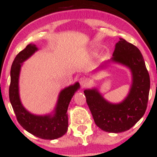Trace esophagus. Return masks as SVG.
<instances>
[{
  "label": "esophagus",
  "mask_w": 157,
  "mask_h": 157,
  "mask_svg": "<svg viewBox=\"0 0 157 157\" xmlns=\"http://www.w3.org/2000/svg\"><path fill=\"white\" fill-rule=\"evenodd\" d=\"M79 83H80L81 87H82V88H84V87L87 85V83H88V81H87L86 78H81L79 79Z\"/></svg>",
  "instance_id": "esophagus-1"
}]
</instances>
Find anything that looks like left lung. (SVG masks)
I'll use <instances>...</instances> for the list:
<instances>
[{"label": "left lung", "instance_id": "obj_1", "mask_svg": "<svg viewBox=\"0 0 157 157\" xmlns=\"http://www.w3.org/2000/svg\"><path fill=\"white\" fill-rule=\"evenodd\" d=\"M123 65L130 69L132 83L127 97L120 103L107 101L96 88L83 91L86 103L96 125L108 133H121L131 128L145 113L150 89V78L143 56L133 44L123 38L115 44L113 58L108 63Z\"/></svg>", "mask_w": 157, "mask_h": 157}]
</instances>
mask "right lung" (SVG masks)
<instances>
[{"mask_svg":"<svg viewBox=\"0 0 157 157\" xmlns=\"http://www.w3.org/2000/svg\"><path fill=\"white\" fill-rule=\"evenodd\" d=\"M37 50L36 44H29L16 56L11 68L9 99L18 122L26 131L42 139L53 140L65 135L68 131L67 110L75 92L80 88V84L76 82L60 91L56 108L51 114L36 115L26 110L19 97L20 71L24 61Z\"/></svg>","mask_w":157,"mask_h":157,"instance_id":"add662e5","label":"right lung"}]
</instances>
